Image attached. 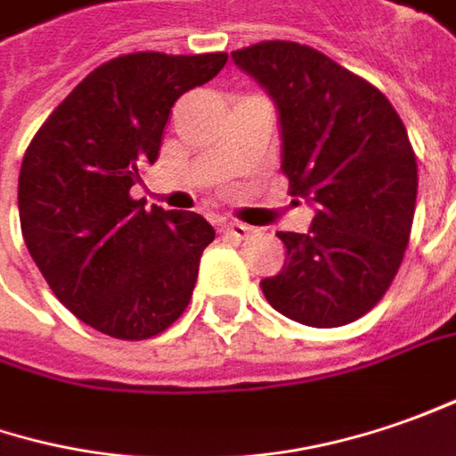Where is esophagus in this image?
<instances>
[{
  "label": "esophagus",
  "mask_w": 456,
  "mask_h": 456,
  "mask_svg": "<svg viewBox=\"0 0 456 456\" xmlns=\"http://www.w3.org/2000/svg\"><path fill=\"white\" fill-rule=\"evenodd\" d=\"M222 234H227V237H232V240H247L249 234H252V227H247V224H242V222H222Z\"/></svg>",
  "instance_id": "1"
}]
</instances>
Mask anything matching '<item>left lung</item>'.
Returning a JSON list of instances; mask_svg holds the SVG:
<instances>
[{
    "label": "left lung",
    "instance_id": "left-lung-1",
    "mask_svg": "<svg viewBox=\"0 0 456 456\" xmlns=\"http://www.w3.org/2000/svg\"><path fill=\"white\" fill-rule=\"evenodd\" d=\"M280 110L282 174L315 204L307 234L277 232L288 265L262 280L290 321L338 328L391 288L414 224L416 156L384 93L318 50L265 40L232 53Z\"/></svg>",
    "mask_w": 456,
    "mask_h": 456
}]
</instances>
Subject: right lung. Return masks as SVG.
Listing matches in <instances>:
<instances>
[{
    "instance_id": "right-lung-1",
    "label": "right lung",
    "mask_w": 456,
    "mask_h": 456,
    "mask_svg": "<svg viewBox=\"0 0 456 456\" xmlns=\"http://www.w3.org/2000/svg\"><path fill=\"white\" fill-rule=\"evenodd\" d=\"M227 53H131L102 62L42 123L20 168V224L42 277L90 328L146 340L179 321L214 240L197 212L131 197L161 151L174 102Z\"/></svg>"
}]
</instances>
